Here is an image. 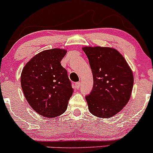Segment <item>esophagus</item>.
<instances>
[{
  "label": "esophagus",
  "mask_w": 153,
  "mask_h": 153,
  "mask_svg": "<svg viewBox=\"0 0 153 153\" xmlns=\"http://www.w3.org/2000/svg\"><path fill=\"white\" fill-rule=\"evenodd\" d=\"M80 85H81V82H76V83H75V88H76L77 89L80 88Z\"/></svg>",
  "instance_id": "1"
}]
</instances>
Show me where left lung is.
I'll return each instance as SVG.
<instances>
[{
	"label": "left lung",
	"mask_w": 153,
	"mask_h": 153,
	"mask_svg": "<svg viewBox=\"0 0 153 153\" xmlns=\"http://www.w3.org/2000/svg\"><path fill=\"white\" fill-rule=\"evenodd\" d=\"M94 78V86L85 97L93 115L110 118L127 104L134 84L132 71L122 54L107 47H83Z\"/></svg>",
	"instance_id": "8db88e82"
}]
</instances>
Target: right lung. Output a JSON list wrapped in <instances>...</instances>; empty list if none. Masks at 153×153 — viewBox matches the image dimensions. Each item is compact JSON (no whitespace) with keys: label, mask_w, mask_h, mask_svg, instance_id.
I'll return each mask as SVG.
<instances>
[{"label":"right lung","mask_w":153,"mask_h":153,"mask_svg":"<svg viewBox=\"0 0 153 153\" xmlns=\"http://www.w3.org/2000/svg\"><path fill=\"white\" fill-rule=\"evenodd\" d=\"M66 53V50L60 48L44 50L26 63L21 75L27 102L36 113L47 118L64 113L74 91L60 63Z\"/></svg>","instance_id":"1"}]
</instances>
